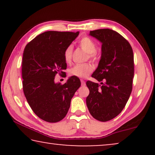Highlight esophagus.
I'll return each mask as SVG.
<instances>
[{"mask_svg": "<svg viewBox=\"0 0 155 155\" xmlns=\"http://www.w3.org/2000/svg\"><path fill=\"white\" fill-rule=\"evenodd\" d=\"M80 81H81V84H82V86H84L86 84V83H85V81H84V80H80Z\"/></svg>", "mask_w": 155, "mask_h": 155, "instance_id": "1", "label": "esophagus"}]
</instances>
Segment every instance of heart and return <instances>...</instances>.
<instances>
[{"mask_svg":"<svg viewBox=\"0 0 155 155\" xmlns=\"http://www.w3.org/2000/svg\"><path fill=\"white\" fill-rule=\"evenodd\" d=\"M79 45L82 49L88 54V57L92 61H96L97 60V55L95 52L97 48V45L95 42L90 37H83L80 40ZM72 56H73V46L70 45L65 48L63 57L66 63H70L71 61ZM93 66L90 63H78L74 65L70 69L69 73L72 76L84 78L87 77L92 73Z\"/></svg>","mask_w":155,"mask_h":155,"instance_id":"b5f03b06","label":"heart"}]
</instances>
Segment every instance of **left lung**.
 Segmentation results:
<instances>
[{"mask_svg": "<svg viewBox=\"0 0 155 155\" xmlns=\"http://www.w3.org/2000/svg\"><path fill=\"white\" fill-rule=\"evenodd\" d=\"M90 35L101 43V59L92 77L100 84L87 82L89 111L95 119L108 121L117 116L132 92L134 57L129 42L116 31L100 29Z\"/></svg>", "mask_w": 155, "mask_h": 155, "instance_id": "8db88e82", "label": "left lung"}]
</instances>
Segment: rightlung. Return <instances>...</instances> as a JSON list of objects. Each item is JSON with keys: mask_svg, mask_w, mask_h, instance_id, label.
Listing matches in <instances>:
<instances>
[{"mask_svg": "<svg viewBox=\"0 0 155 155\" xmlns=\"http://www.w3.org/2000/svg\"><path fill=\"white\" fill-rule=\"evenodd\" d=\"M79 35V31H48L27 44L23 53V92L35 114L49 123L60 121L66 116L71 101L81 85L71 76L65 84L55 82L57 73L67 68L63 54Z\"/></svg>", "mask_w": 155, "mask_h": 155, "instance_id": "1", "label": "right lung"}]
</instances>
